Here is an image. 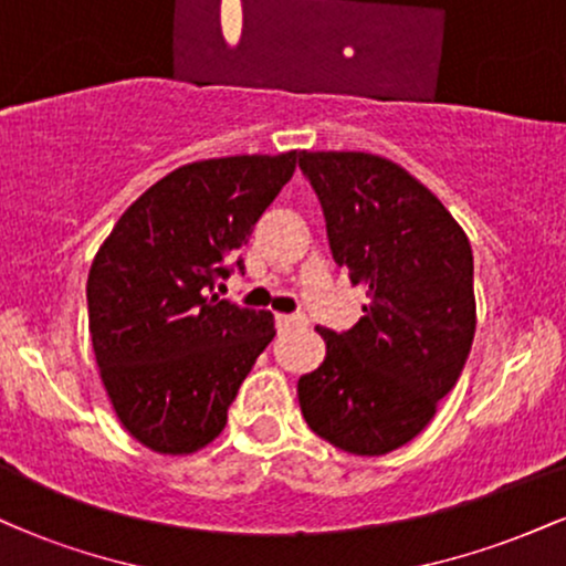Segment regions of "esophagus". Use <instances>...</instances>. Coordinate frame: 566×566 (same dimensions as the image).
Instances as JSON below:
<instances>
[{
    "label": "esophagus",
    "mask_w": 566,
    "mask_h": 566,
    "mask_svg": "<svg viewBox=\"0 0 566 566\" xmlns=\"http://www.w3.org/2000/svg\"><path fill=\"white\" fill-rule=\"evenodd\" d=\"M276 324L282 329H297V327H305L308 319H305L303 314H276Z\"/></svg>",
    "instance_id": "esophagus-1"
}]
</instances>
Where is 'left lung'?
<instances>
[{
  "label": "left lung",
  "instance_id": "obj_1",
  "mask_svg": "<svg viewBox=\"0 0 566 566\" xmlns=\"http://www.w3.org/2000/svg\"><path fill=\"white\" fill-rule=\"evenodd\" d=\"M297 159L322 201L335 263L369 295L348 333L316 327L327 356L297 380L301 412L337 450L375 458L418 437L463 373L476 333L471 242L391 159L365 151Z\"/></svg>",
  "mask_w": 566,
  "mask_h": 566
}]
</instances>
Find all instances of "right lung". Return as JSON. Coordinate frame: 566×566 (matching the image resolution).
Masks as SVG:
<instances>
[{"mask_svg":"<svg viewBox=\"0 0 566 566\" xmlns=\"http://www.w3.org/2000/svg\"><path fill=\"white\" fill-rule=\"evenodd\" d=\"M295 165L297 151L178 167L127 207L97 250L87 276L95 361L116 418L148 450L210 444L274 340L271 311L212 290Z\"/></svg>","mask_w":566,"mask_h":566,"instance_id":"right-lung-1","label":"right lung"}]
</instances>
